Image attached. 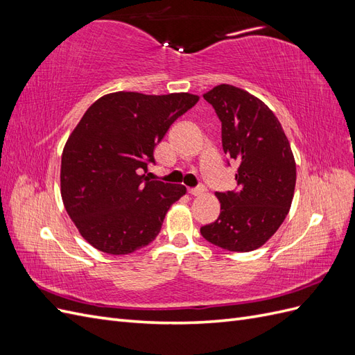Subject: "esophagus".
Listing matches in <instances>:
<instances>
[{"label": "esophagus", "instance_id": "1", "mask_svg": "<svg viewBox=\"0 0 355 355\" xmlns=\"http://www.w3.org/2000/svg\"><path fill=\"white\" fill-rule=\"evenodd\" d=\"M204 191H206V189H204L202 187H198V188H189V189H188L189 194H191V196H194V197H197V196H201Z\"/></svg>", "mask_w": 355, "mask_h": 355}]
</instances>
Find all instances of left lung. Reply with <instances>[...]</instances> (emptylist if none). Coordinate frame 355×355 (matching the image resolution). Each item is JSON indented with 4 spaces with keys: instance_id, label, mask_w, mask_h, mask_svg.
Wrapping results in <instances>:
<instances>
[{
    "instance_id": "left-lung-1",
    "label": "left lung",
    "mask_w": 355,
    "mask_h": 355,
    "mask_svg": "<svg viewBox=\"0 0 355 355\" xmlns=\"http://www.w3.org/2000/svg\"><path fill=\"white\" fill-rule=\"evenodd\" d=\"M222 123L223 153L237 161V191L216 192L220 214L200 232L230 252L263 245L284 222L296 185V163L278 118L249 92L220 84L204 93Z\"/></svg>"
}]
</instances>
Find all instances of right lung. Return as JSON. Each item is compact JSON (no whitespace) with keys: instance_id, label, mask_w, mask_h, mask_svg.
I'll use <instances>...</instances> for the list:
<instances>
[{"instance_id":"obj_1","label":"right lung","mask_w":355,"mask_h":355,"mask_svg":"<svg viewBox=\"0 0 355 355\" xmlns=\"http://www.w3.org/2000/svg\"><path fill=\"white\" fill-rule=\"evenodd\" d=\"M189 93L102 96L85 111L62 153L60 194L83 239L110 254L155 240L184 185L149 180L148 164L170 125L198 102Z\"/></svg>"}]
</instances>
